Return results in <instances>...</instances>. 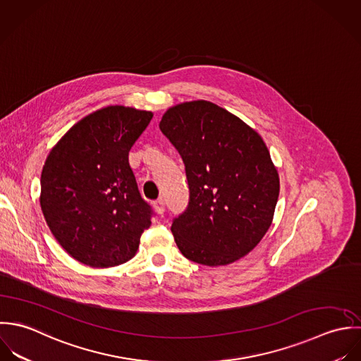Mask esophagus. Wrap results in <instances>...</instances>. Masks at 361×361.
<instances>
[{
	"mask_svg": "<svg viewBox=\"0 0 361 361\" xmlns=\"http://www.w3.org/2000/svg\"><path fill=\"white\" fill-rule=\"evenodd\" d=\"M164 201L163 200H159V201H156V202H153V208H154V211L157 212V215H163L164 214Z\"/></svg>",
	"mask_w": 361,
	"mask_h": 361,
	"instance_id": "esophagus-1",
	"label": "esophagus"
}]
</instances>
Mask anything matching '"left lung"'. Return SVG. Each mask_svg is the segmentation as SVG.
Masks as SVG:
<instances>
[{
	"instance_id": "1",
	"label": "left lung",
	"mask_w": 361,
	"mask_h": 361,
	"mask_svg": "<svg viewBox=\"0 0 361 361\" xmlns=\"http://www.w3.org/2000/svg\"><path fill=\"white\" fill-rule=\"evenodd\" d=\"M160 131L183 157L190 188L171 233L181 254L201 265H228L268 231L279 174L257 131L207 100L170 107Z\"/></svg>"
}]
</instances>
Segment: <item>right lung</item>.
Wrapping results in <instances>:
<instances>
[{"label":"right lung","mask_w":361,"mask_h":361,"mask_svg":"<svg viewBox=\"0 0 361 361\" xmlns=\"http://www.w3.org/2000/svg\"><path fill=\"white\" fill-rule=\"evenodd\" d=\"M150 111L100 109L57 142L43 166L40 205L60 245L76 261L109 268L131 259L152 208L140 194L128 153Z\"/></svg>","instance_id":"add662e5"}]
</instances>
